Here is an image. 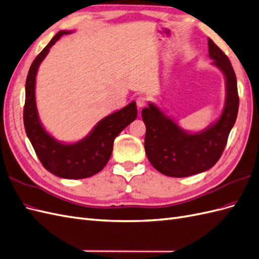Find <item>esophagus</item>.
<instances>
[{"mask_svg":"<svg viewBox=\"0 0 259 259\" xmlns=\"http://www.w3.org/2000/svg\"><path fill=\"white\" fill-rule=\"evenodd\" d=\"M146 103H147V99H146L145 97H138L137 99H136V104H137L138 108L145 107Z\"/></svg>","mask_w":259,"mask_h":259,"instance_id":"1","label":"esophagus"}]
</instances>
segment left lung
I'll return each mask as SVG.
<instances>
[{
	"label": "left lung",
	"instance_id": "left-lung-1",
	"mask_svg": "<svg viewBox=\"0 0 259 259\" xmlns=\"http://www.w3.org/2000/svg\"><path fill=\"white\" fill-rule=\"evenodd\" d=\"M209 58L226 78V101L220 117L208 127L190 133L180 127L155 103L142 111L146 125L145 150L156 170L166 177L185 178L212 167L220 159L239 111L236 76L231 62L211 39Z\"/></svg>",
	"mask_w": 259,
	"mask_h": 259
}]
</instances>
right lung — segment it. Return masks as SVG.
I'll use <instances>...</instances> for the list:
<instances>
[{"mask_svg":"<svg viewBox=\"0 0 259 259\" xmlns=\"http://www.w3.org/2000/svg\"><path fill=\"white\" fill-rule=\"evenodd\" d=\"M72 30H61L33 60L26 79L24 125L26 134L46 169L62 179L79 180L93 177L108 163L113 150L115 137L135 120V101L98 122L89 134L80 141L67 144L55 139L41 123L36 103V76L40 63L50 48L63 34Z\"/></svg>","mask_w":259,"mask_h":259,"instance_id":"right-lung-1","label":"right lung"}]
</instances>
